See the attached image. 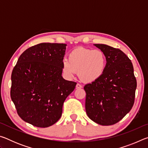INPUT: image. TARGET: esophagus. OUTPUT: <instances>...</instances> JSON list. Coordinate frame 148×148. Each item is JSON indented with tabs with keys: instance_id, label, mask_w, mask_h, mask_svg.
I'll list each match as a JSON object with an SVG mask.
<instances>
[{
	"instance_id": "obj_1",
	"label": "esophagus",
	"mask_w": 148,
	"mask_h": 148,
	"mask_svg": "<svg viewBox=\"0 0 148 148\" xmlns=\"http://www.w3.org/2000/svg\"><path fill=\"white\" fill-rule=\"evenodd\" d=\"M76 87L77 89H81L82 87V86H81V85L80 84H76Z\"/></svg>"
}]
</instances>
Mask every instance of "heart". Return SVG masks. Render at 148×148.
<instances>
[{
	"label": "heart",
	"instance_id": "heart-1",
	"mask_svg": "<svg viewBox=\"0 0 148 148\" xmlns=\"http://www.w3.org/2000/svg\"><path fill=\"white\" fill-rule=\"evenodd\" d=\"M106 57L99 49L83 47L74 49L69 54V59L62 62V69L67 77L77 76L85 83H92L101 77L106 68Z\"/></svg>",
	"mask_w": 148,
	"mask_h": 148
}]
</instances>
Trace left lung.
Segmentation results:
<instances>
[{
	"label": "left lung",
	"instance_id": "1",
	"mask_svg": "<svg viewBox=\"0 0 148 148\" xmlns=\"http://www.w3.org/2000/svg\"><path fill=\"white\" fill-rule=\"evenodd\" d=\"M106 57V68L101 77L84 86L86 110L92 121L112 125L122 119L134 104L136 79L131 60L121 50L95 44Z\"/></svg>",
	"mask_w": 148,
	"mask_h": 148
}]
</instances>
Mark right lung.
<instances>
[{"label": "right lung", "instance_id": "obj_1", "mask_svg": "<svg viewBox=\"0 0 148 148\" xmlns=\"http://www.w3.org/2000/svg\"><path fill=\"white\" fill-rule=\"evenodd\" d=\"M67 45L41 43L29 47L12 73L10 96L21 118L35 127H48L61 117L66 97L76 83L62 76Z\"/></svg>", "mask_w": 148, "mask_h": 148}]
</instances>
